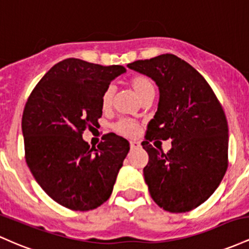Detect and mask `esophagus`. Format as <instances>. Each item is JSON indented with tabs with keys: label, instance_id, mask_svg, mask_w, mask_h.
Returning <instances> with one entry per match:
<instances>
[{
	"label": "esophagus",
	"instance_id": "1",
	"mask_svg": "<svg viewBox=\"0 0 249 249\" xmlns=\"http://www.w3.org/2000/svg\"><path fill=\"white\" fill-rule=\"evenodd\" d=\"M141 147V144H140V142L138 141H130V148L132 149H138V148Z\"/></svg>",
	"mask_w": 249,
	"mask_h": 249
}]
</instances>
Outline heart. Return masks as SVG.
Returning a JSON list of instances; mask_svg holds the SVG:
<instances>
[{
  "label": "heart",
  "instance_id": "1",
  "mask_svg": "<svg viewBox=\"0 0 249 249\" xmlns=\"http://www.w3.org/2000/svg\"><path fill=\"white\" fill-rule=\"evenodd\" d=\"M130 87L134 90V93L138 95L140 100H143L144 97L148 96L150 94H155V87L153 81L149 77L144 76V75H138V76H134L130 80ZM113 97H114V87L109 86L105 90V93L102 95V107L105 109H108L110 107L111 103H113ZM114 130L124 136H133L135 135L138 132V125L135 122H133L132 120L128 119H121L114 124Z\"/></svg>",
  "mask_w": 249,
  "mask_h": 249
}]
</instances>
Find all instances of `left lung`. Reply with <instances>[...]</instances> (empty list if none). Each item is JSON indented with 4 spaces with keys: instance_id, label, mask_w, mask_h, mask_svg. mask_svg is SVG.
<instances>
[{
    "instance_id": "obj_1",
    "label": "left lung",
    "mask_w": 249,
    "mask_h": 249,
    "mask_svg": "<svg viewBox=\"0 0 249 249\" xmlns=\"http://www.w3.org/2000/svg\"><path fill=\"white\" fill-rule=\"evenodd\" d=\"M159 87V105L142 147L149 155L143 168L150 196L172 213L196 208L211 196L228 167V124L207 81L186 61L163 54L127 64ZM170 139L167 155L149 141Z\"/></svg>"
}]
</instances>
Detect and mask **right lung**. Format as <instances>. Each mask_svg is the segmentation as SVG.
Listing matches in <instances>:
<instances>
[{
  "instance_id": "add662e5",
  "label": "right lung",
  "mask_w": 249,
  "mask_h": 249,
  "mask_svg": "<svg viewBox=\"0 0 249 249\" xmlns=\"http://www.w3.org/2000/svg\"><path fill=\"white\" fill-rule=\"evenodd\" d=\"M122 66L79 58L55 64L30 94L22 116L26 161L48 196L72 211H90L109 199L129 142L108 134L89 147L82 138L102 116V95L124 74Z\"/></svg>"
}]
</instances>
